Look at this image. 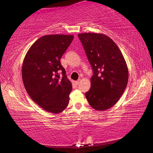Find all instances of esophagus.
<instances>
[{
    "label": "esophagus",
    "mask_w": 153,
    "mask_h": 153,
    "mask_svg": "<svg viewBox=\"0 0 153 153\" xmlns=\"http://www.w3.org/2000/svg\"><path fill=\"white\" fill-rule=\"evenodd\" d=\"M79 82H80V79H78V80H77V81L75 82V83H76V85H78L79 84Z\"/></svg>",
    "instance_id": "34e87169"
}]
</instances>
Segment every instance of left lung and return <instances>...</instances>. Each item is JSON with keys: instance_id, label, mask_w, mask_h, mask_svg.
Masks as SVG:
<instances>
[{"instance_id": "left-lung-1", "label": "left lung", "mask_w": 153, "mask_h": 153, "mask_svg": "<svg viewBox=\"0 0 153 153\" xmlns=\"http://www.w3.org/2000/svg\"><path fill=\"white\" fill-rule=\"evenodd\" d=\"M78 37L93 70L91 86L85 96L94 109H108L118 101L128 84L125 59L117 45L107 36L83 33Z\"/></svg>"}]
</instances>
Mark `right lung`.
I'll list each match as a JSON object with an SVG mask.
<instances>
[{"mask_svg":"<svg viewBox=\"0 0 153 153\" xmlns=\"http://www.w3.org/2000/svg\"><path fill=\"white\" fill-rule=\"evenodd\" d=\"M73 35H46L31 46L22 66V79L30 98L44 110L59 113L69 104L71 83L60 59Z\"/></svg>","mask_w":153,"mask_h":153,"instance_id":"add662e5","label":"right lung"}]
</instances>
